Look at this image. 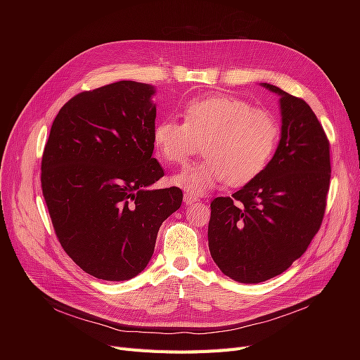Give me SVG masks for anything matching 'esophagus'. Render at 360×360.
Wrapping results in <instances>:
<instances>
[{"label":"esophagus","mask_w":360,"mask_h":360,"mask_svg":"<svg viewBox=\"0 0 360 360\" xmlns=\"http://www.w3.org/2000/svg\"><path fill=\"white\" fill-rule=\"evenodd\" d=\"M197 197H193V195H191L189 192H184V195H183V201H184V204H192V202H197Z\"/></svg>","instance_id":"1"}]
</instances>
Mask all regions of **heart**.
<instances>
[{"label": "heart", "instance_id": "obj_1", "mask_svg": "<svg viewBox=\"0 0 360 360\" xmlns=\"http://www.w3.org/2000/svg\"><path fill=\"white\" fill-rule=\"evenodd\" d=\"M279 138L274 112L228 94L195 97L183 108V123L167 118L153 130L156 153L169 165L183 163L195 151V141H201L205 158L171 179L191 195L224 181L240 188L257 180L274 159Z\"/></svg>", "mask_w": 360, "mask_h": 360}]
</instances>
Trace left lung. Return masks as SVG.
<instances>
[{"label":"left lung","mask_w":360,"mask_h":360,"mask_svg":"<svg viewBox=\"0 0 360 360\" xmlns=\"http://www.w3.org/2000/svg\"><path fill=\"white\" fill-rule=\"evenodd\" d=\"M281 96L282 134L261 176L210 202L209 249L222 274L243 284L275 278L302 257L320 230L330 186V143L300 97Z\"/></svg>","instance_id":"1"}]
</instances>
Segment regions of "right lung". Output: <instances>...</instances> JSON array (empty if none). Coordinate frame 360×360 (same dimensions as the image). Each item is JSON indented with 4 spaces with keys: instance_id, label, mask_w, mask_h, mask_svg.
<instances>
[{
    "instance_id": "1",
    "label": "right lung",
    "mask_w": 360,
    "mask_h": 360,
    "mask_svg": "<svg viewBox=\"0 0 360 360\" xmlns=\"http://www.w3.org/2000/svg\"><path fill=\"white\" fill-rule=\"evenodd\" d=\"M153 86L118 81L64 103L41 156V193L53 231L86 274L127 281L146 269L180 188L147 191L163 177L153 155Z\"/></svg>"
}]
</instances>
